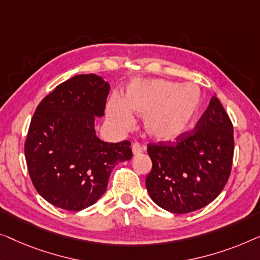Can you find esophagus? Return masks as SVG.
Segmentation results:
<instances>
[{
    "label": "esophagus",
    "mask_w": 260,
    "mask_h": 260,
    "mask_svg": "<svg viewBox=\"0 0 260 260\" xmlns=\"http://www.w3.org/2000/svg\"><path fill=\"white\" fill-rule=\"evenodd\" d=\"M142 151H144V148H142L141 145L138 144V142H134V144L132 145V152H133L134 155L140 154Z\"/></svg>",
    "instance_id": "obj_1"
}]
</instances>
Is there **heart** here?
Listing matches in <instances>:
<instances>
[{"instance_id":"heart-1","label":"heart","mask_w":260,"mask_h":260,"mask_svg":"<svg viewBox=\"0 0 260 260\" xmlns=\"http://www.w3.org/2000/svg\"><path fill=\"white\" fill-rule=\"evenodd\" d=\"M203 106L194 83L167 80H138L126 88L125 100L113 95L107 105L108 119L120 129L129 128L133 113L144 116L145 129L156 140H172L193 125Z\"/></svg>"}]
</instances>
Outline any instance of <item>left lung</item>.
<instances>
[{"instance_id": "1", "label": "left lung", "mask_w": 260, "mask_h": 260, "mask_svg": "<svg viewBox=\"0 0 260 260\" xmlns=\"http://www.w3.org/2000/svg\"><path fill=\"white\" fill-rule=\"evenodd\" d=\"M233 151L232 122L213 96L191 132L179 135L173 142L148 144L152 171L146 178V188L149 197L172 213L203 208L224 189Z\"/></svg>"}]
</instances>
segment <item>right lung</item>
<instances>
[{
    "label": "right lung",
    "instance_id": "right-lung-1",
    "mask_svg": "<svg viewBox=\"0 0 260 260\" xmlns=\"http://www.w3.org/2000/svg\"><path fill=\"white\" fill-rule=\"evenodd\" d=\"M109 83L80 74L58 85L36 108L24 144L32 185L49 204L81 211L106 192L113 168L132 159L129 141L96 137L95 118L105 114Z\"/></svg>",
    "mask_w": 260,
    "mask_h": 260
}]
</instances>
